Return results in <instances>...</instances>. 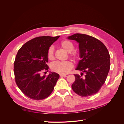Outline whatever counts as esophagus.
I'll use <instances>...</instances> for the list:
<instances>
[{"label":"esophagus","instance_id":"obj_1","mask_svg":"<svg viewBox=\"0 0 124 124\" xmlns=\"http://www.w3.org/2000/svg\"><path fill=\"white\" fill-rule=\"evenodd\" d=\"M60 77H63V78H66L67 76L65 74H60Z\"/></svg>","mask_w":124,"mask_h":124}]
</instances>
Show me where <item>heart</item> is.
Here are the masks:
<instances>
[{
  "label": "heart",
  "instance_id": "heart-1",
  "mask_svg": "<svg viewBox=\"0 0 124 124\" xmlns=\"http://www.w3.org/2000/svg\"><path fill=\"white\" fill-rule=\"evenodd\" d=\"M61 46L66 52L69 53V56L74 61H77L78 58V52L73 50L74 45L70 41L65 40L61 42ZM47 58L52 61L54 57V50L53 46H50L47 52ZM72 68V63L69 61L57 62L52 63L51 66V70L54 72L60 74H66L68 73Z\"/></svg>",
  "mask_w": 124,
  "mask_h": 124
}]
</instances>
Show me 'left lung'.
Segmentation results:
<instances>
[{
	"label": "left lung",
	"instance_id": "8db88e82",
	"mask_svg": "<svg viewBox=\"0 0 124 124\" xmlns=\"http://www.w3.org/2000/svg\"><path fill=\"white\" fill-rule=\"evenodd\" d=\"M78 43L80 58L77 70L83 73L74 74L76 80L71 86L73 91L82 97L98 93L105 83L110 68V56L105 45L94 37L82 33L69 36Z\"/></svg>",
	"mask_w": 124,
	"mask_h": 124
}]
</instances>
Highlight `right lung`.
I'll return each instance as SVG.
<instances>
[{"mask_svg":"<svg viewBox=\"0 0 124 124\" xmlns=\"http://www.w3.org/2000/svg\"><path fill=\"white\" fill-rule=\"evenodd\" d=\"M59 37H36L18 51L14 62L15 81L22 92L30 99H44L53 91L59 74L51 72L41 76V73L48 69V48Z\"/></svg>","mask_w":124,"mask_h":124,"instance_id":"right-lung-1","label":"right lung"}]
</instances>
